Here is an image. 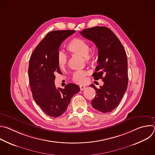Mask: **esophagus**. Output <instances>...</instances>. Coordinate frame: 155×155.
I'll use <instances>...</instances> for the list:
<instances>
[{
	"label": "esophagus",
	"instance_id": "esophagus-1",
	"mask_svg": "<svg viewBox=\"0 0 155 155\" xmlns=\"http://www.w3.org/2000/svg\"><path fill=\"white\" fill-rule=\"evenodd\" d=\"M80 90L81 91H83L84 90L85 88H86V86H83V85H80Z\"/></svg>",
	"mask_w": 155,
	"mask_h": 155
}]
</instances>
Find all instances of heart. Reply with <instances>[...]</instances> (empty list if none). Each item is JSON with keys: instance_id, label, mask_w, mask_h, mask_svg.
Returning a JSON list of instances; mask_svg holds the SVG:
<instances>
[{"instance_id": "b5f03b06", "label": "heart", "mask_w": 155, "mask_h": 155, "mask_svg": "<svg viewBox=\"0 0 155 155\" xmlns=\"http://www.w3.org/2000/svg\"><path fill=\"white\" fill-rule=\"evenodd\" d=\"M66 48L71 53L84 58V60L87 63H94L96 61L94 50L90 51L89 43L82 38H74L72 39L67 45ZM57 63L61 69H64L65 68L68 63V58L64 53L61 51L58 53ZM87 75V73L86 71H77L73 75V80L77 83L83 84L86 81Z\"/></svg>"}]
</instances>
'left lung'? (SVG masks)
Here are the masks:
<instances>
[{"label":"left lung","mask_w":155,"mask_h":155,"mask_svg":"<svg viewBox=\"0 0 155 155\" xmlns=\"http://www.w3.org/2000/svg\"><path fill=\"white\" fill-rule=\"evenodd\" d=\"M93 41L98 49V65L93 77L104 84L96 90L91 101L94 108L102 113L112 112L120 102L127 87V60L125 50L115 34L106 27L96 26L80 32Z\"/></svg>","instance_id":"1"}]
</instances>
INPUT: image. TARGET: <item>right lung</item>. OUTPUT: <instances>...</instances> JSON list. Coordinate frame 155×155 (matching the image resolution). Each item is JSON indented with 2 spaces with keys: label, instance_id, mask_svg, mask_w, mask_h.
<instances>
[{
  "label": "right lung",
  "instance_id": "1",
  "mask_svg": "<svg viewBox=\"0 0 155 155\" xmlns=\"http://www.w3.org/2000/svg\"><path fill=\"white\" fill-rule=\"evenodd\" d=\"M75 31H54L49 32L36 47L29 61L28 75L33 98L43 112L51 117L62 115L80 87L69 83L56 88L55 75L61 74L57 55L62 41Z\"/></svg>",
  "mask_w": 155,
  "mask_h": 155
}]
</instances>
